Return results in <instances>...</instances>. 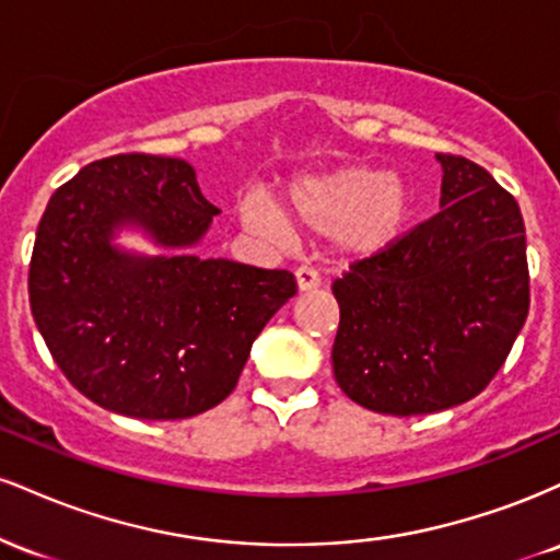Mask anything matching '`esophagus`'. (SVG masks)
<instances>
[{"label": "esophagus", "instance_id": "obj_1", "mask_svg": "<svg viewBox=\"0 0 560 560\" xmlns=\"http://www.w3.org/2000/svg\"><path fill=\"white\" fill-rule=\"evenodd\" d=\"M294 279H298L300 292H311V289H316L320 284L318 273L313 271V268H307V266H300L298 271H294Z\"/></svg>", "mask_w": 560, "mask_h": 560}]
</instances>
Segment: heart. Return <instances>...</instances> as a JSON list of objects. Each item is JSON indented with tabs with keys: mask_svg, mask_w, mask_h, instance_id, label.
<instances>
[{
	"mask_svg": "<svg viewBox=\"0 0 560 560\" xmlns=\"http://www.w3.org/2000/svg\"><path fill=\"white\" fill-rule=\"evenodd\" d=\"M281 213L287 221L331 234L334 247L352 260L376 258L408 234L416 213L413 184L400 173L365 165H342L318 176H302L287 189ZM249 229L279 234L281 223L260 205H242Z\"/></svg>",
	"mask_w": 560,
	"mask_h": 560,
	"instance_id": "1",
	"label": "heart"
}]
</instances>
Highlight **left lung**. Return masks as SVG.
Returning a JSON list of instances; mask_svg holds the SVG:
<instances>
[{
	"label": "left lung",
	"instance_id": "obj_1",
	"mask_svg": "<svg viewBox=\"0 0 560 560\" xmlns=\"http://www.w3.org/2000/svg\"><path fill=\"white\" fill-rule=\"evenodd\" d=\"M436 163L440 213L387 253L352 262L331 287L334 378L376 413H436L477 397L529 313L518 202L471 160Z\"/></svg>",
	"mask_w": 560,
	"mask_h": 560
}]
</instances>
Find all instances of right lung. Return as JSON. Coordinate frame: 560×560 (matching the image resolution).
I'll use <instances>...</instances> for the list:
<instances>
[{
  "mask_svg": "<svg viewBox=\"0 0 560 560\" xmlns=\"http://www.w3.org/2000/svg\"><path fill=\"white\" fill-rule=\"evenodd\" d=\"M221 213L186 160L113 155L49 199L28 271L31 313L62 374L89 400L144 421L226 400L255 337L298 281L191 253ZM139 228L168 256L114 244Z\"/></svg>",
  "mask_w": 560,
  "mask_h": 560,
  "instance_id": "right-lung-1",
  "label": "right lung"
}]
</instances>
